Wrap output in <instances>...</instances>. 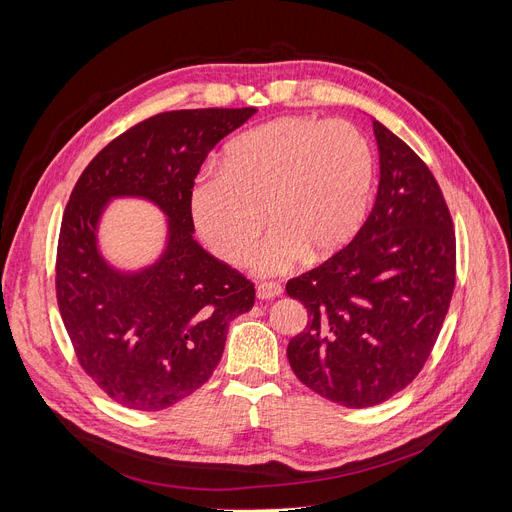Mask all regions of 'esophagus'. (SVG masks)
Masks as SVG:
<instances>
[{"label": "esophagus", "instance_id": "34e87169", "mask_svg": "<svg viewBox=\"0 0 512 512\" xmlns=\"http://www.w3.org/2000/svg\"><path fill=\"white\" fill-rule=\"evenodd\" d=\"M282 284L278 282H259L257 284V297L259 299H276L282 294Z\"/></svg>", "mask_w": 512, "mask_h": 512}]
</instances>
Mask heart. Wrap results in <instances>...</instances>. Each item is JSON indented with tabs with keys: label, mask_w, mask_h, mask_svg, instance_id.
Returning <instances> with one entry per match:
<instances>
[{
	"label": "heart",
	"mask_w": 512,
	"mask_h": 512,
	"mask_svg": "<svg viewBox=\"0 0 512 512\" xmlns=\"http://www.w3.org/2000/svg\"><path fill=\"white\" fill-rule=\"evenodd\" d=\"M378 182L367 134L346 120L278 118L238 134L220 168L197 174L188 207L207 247L228 263L245 259L274 224L251 265L280 274L351 245L365 226Z\"/></svg>",
	"instance_id": "obj_1"
}]
</instances>
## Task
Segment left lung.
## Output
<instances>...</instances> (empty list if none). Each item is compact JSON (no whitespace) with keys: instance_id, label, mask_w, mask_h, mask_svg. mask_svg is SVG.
<instances>
[{"instance_id":"left-lung-1","label":"left lung","mask_w":512,"mask_h":512,"mask_svg":"<svg viewBox=\"0 0 512 512\" xmlns=\"http://www.w3.org/2000/svg\"><path fill=\"white\" fill-rule=\"evenodd\" d=\"M380 184L351 245L286 284L309 321L288 342L294 375L348 409L405 390L434 351L456 282V238L425 161L373 120Z\"/></svg>"}]
</instances>
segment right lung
Here are the masks:
<instances>
[{
    "mask_svg": "<svg viewBox=\"0 0 512 512\" xmlns=\"http://www.w3.org/2000/svg\"><path fill=\"white\" fill-rule=\"evenodd\" d=\"M255 112L151 116L105 145L72 188L58 238V307L80 367L126 409L161 411L199 390L222 359L228 324L255 303V284L197 245L188 207L207 153ZM122 194L157 202L171 220L165 257L139 275L112 271L94 245L100 209Z\"/></svg>",
    "mask_w": 512,
    "mask_h": 512,
    "instance_id": "add662e5",
    "label": "right lung"
}]
</instances>
